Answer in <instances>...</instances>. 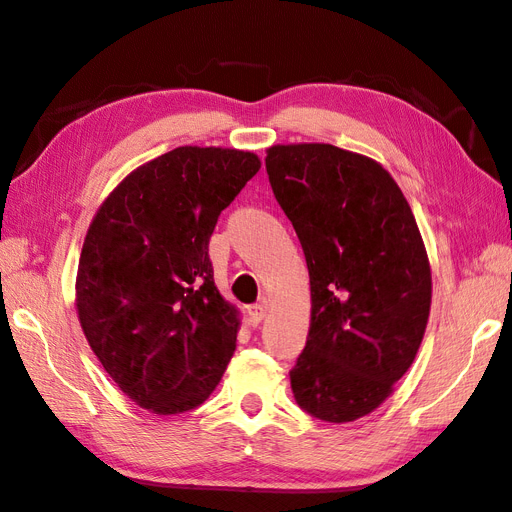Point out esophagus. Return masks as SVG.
Listing matches in <instances>:
<instances>
[{"instance_id":"obj_1","label":"esophagus","mask_w":512,"mask_h":512,"mask_svg":"<svg viewBox=\"0 0 512 512\" xmlns=\"http://www.w3.org/2000/svg\"><path fill=\"white\" fill-rule=\"evenodd\" d=\"M247 314H250V322L254 324V327H258V324L267 318V303H254L247 307Z\"/></svg>"}]
</instances>
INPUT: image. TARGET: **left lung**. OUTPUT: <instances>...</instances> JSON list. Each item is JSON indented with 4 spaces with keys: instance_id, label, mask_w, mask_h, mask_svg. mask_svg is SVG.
Here are the masks:
<instances>
[{
    "instance_id": "left-lung-1",
    "label": "left lung",
    "mask_w": 512,
    "mask_h": 512,
    "mask_svg": "<svg viewBox=\"0 0 512 512\" xmlns=\"http://www.w3.org/2000/svg\"><path fill=\"white\" fill-rule=\"evenodd\" d=\"M265 164L312 290L294 399L320 421H356L395 391L421 348L431 307L421 230L389 170L361 153L273 145Z\"/></svg>"
}]
</instances>
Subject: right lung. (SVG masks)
I'll use <instances>...</instances> for the list:
<instances>
[{
    "label": "right lung",
    "instance_id": "1",
    "mask_svg": "<svg viewBox=\"0 0 512 512\" xmlns=\"http://www.w3.org/2000/svg\"><path fill=\"white\" fill-rule=\"evenodd\" d=\"M258 170L252 151L177 147L123 177L91 220L76 314L136 406L188 412L222 380L241 318L213 282L209 239Z\"/></svg>",
    "mask_w": 512,
    "mask_h": 512
}]
</instances>
